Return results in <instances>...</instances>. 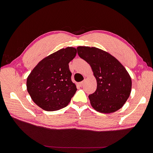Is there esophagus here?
I'll return each instance as SVG.
<instances>
[{
  "mask_svg": "<svg viewBox=\"0 0 153 153\" xmlns=\"http://www.w3.org/2000/svg\"><path fill=\"white\" fill-rule=\"evenodd\" d=\"M84 81H82V82H81L78 83V85H79V87H82V86H83V85H84Z\"/></svg>",
  "mask_w": 153,
  "mask_h": 153,
  "instance_id": "obj_1",
  "label": "esophagus"
}]
</instances>
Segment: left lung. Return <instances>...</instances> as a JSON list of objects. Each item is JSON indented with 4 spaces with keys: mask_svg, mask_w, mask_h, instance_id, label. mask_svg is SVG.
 <instances>
[{
    "mask_svg": "<svg viewBox=\"0 0 153 153\" xmlns=\"http://www.w3.org/2000/svg\"><path fill=\"white\" fill-rule=\"evenodd\" d=\"M80 58L91 66L97 89L89 95L91 106L100 113L110 114L121 108L131 91V77L114 56L95 47L79 46Z\"/></svg>",
    "mask_w": 153,
    "mask_h": 153,
    "instance_id": "left-lung-1",
    "label": "left lung"
}]
</instances>
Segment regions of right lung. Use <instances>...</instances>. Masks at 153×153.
Returning <instances> with one entry per match:
<instances>
[{"mask_svg": "<svg viewBox=\"0 0 153 153\" xmlns=\"http://www.w3.org/2000/svg\"><path fill=\"white\" fill-rule=\"evenodd\" d=\"M73 47L56 51L40 61L27 79V89L31 99L46 111L66 107L77 88L71 81L69 62L76 55Z\"/></svg>", "mask_w": 153, "mask_h": 153, "instance_id": "right-lung-1", "label": "right lung"}]
</instances>
